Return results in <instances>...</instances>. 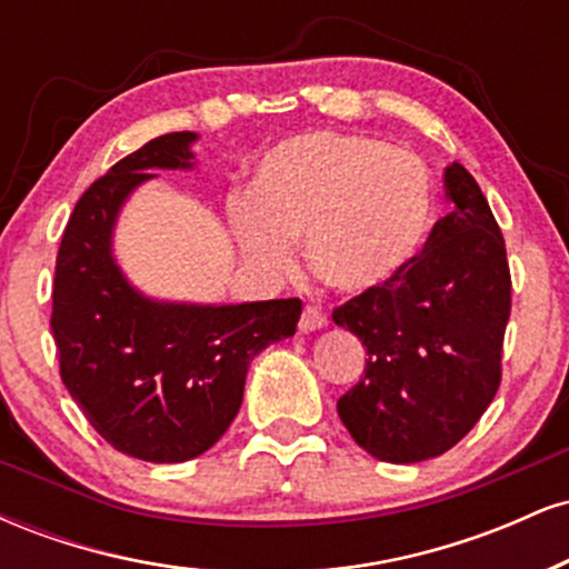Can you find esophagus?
Segmentation results:
<instances>
[{
	"label": "esophagus",
	"mask_w": 569,
	"mask_h": 569,
	"mask_svg": "<svg viewBox=\"0 0 569 569\" xmlns=\"http://www.w3.org/2000/svg\"><path fill=\"white\" fill-rule=\"evenodd\" d=\"M329 323V318H326V312L321 310V307H312V305H307L305 310H302V318H299V331H318V329H323V326Z\"/></svg>",
	"instance_id": "34e87169"
}]
</instances>
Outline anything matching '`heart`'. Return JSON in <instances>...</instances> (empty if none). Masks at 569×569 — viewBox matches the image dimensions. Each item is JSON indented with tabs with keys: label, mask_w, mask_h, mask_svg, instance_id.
<instances>
[{
	"label": "heart",
	"mask_w": 569,
	"mask_h": 569,
	"mask_svg": "<svg viewBox=\"0 0 569 569\" xmlns=\"http://www.w3.org/2000/svg\"><path fill=\"white\" fill-rule=\"evenodd\" d=\"M240 246L267 272L293 270V238L331 289L363 293L396 280L433 221V179L417 154L358 133L293 136L253 171V198H232Z\"/></svg>",
	"instance_id": "obj_1"
}]
</instances>
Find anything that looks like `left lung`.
Masks as SVG:
<instances>
[{"mask_svg": "<svg viewBox=\"0 0 569 569\" xmlns=\"http://www.w3.org/2000/svg\"><path fill=\"white\" fill-rule=\"evenodd\" d=\"M452 211L388 286L335 310L367 348V375L337 401L358 447L385 462L452 449L492 403L511 316L506 240L460 162L443 171Z\"/></svg>", "mask_w": 569, "mask_h": 569, "instance_id": "8db88e82", "label": "left lung"}]
</instances>
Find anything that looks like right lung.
I'll return each mask as SVG.
<instances>
[{
    "mask_svg": "<svg viewBox=\"0 0 569 569\" xmlns=\"http://www.w3.org/2000/svg\"><path fill=\"white\" fill-rule=\"evenodd\" d=\"M198 133L147 141L74 206L56 259L53 329L61 380L117 452L184 462L238 415L253 358L293 337L299 299L194 305L154 299L114 259V227L152 171H192Z\"/></svg>",
    "mask_w": 569,
    "mask_h": 569,
    "instance_id": "right-lung-1",
    "label": "right lung"
}]
</instances>
